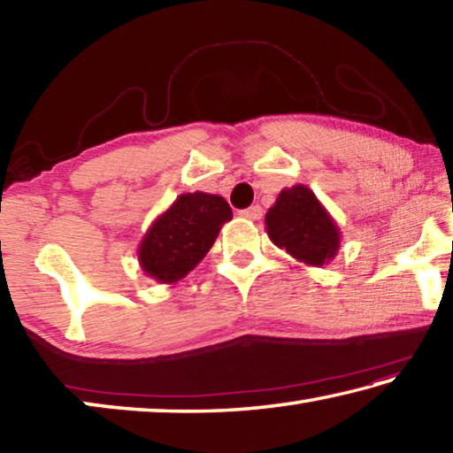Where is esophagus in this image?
I'll use <instances>...</instances> for the list:
<instances>
[{"instance_id": "obj_1", "label": "esophagus", "mask_w": 453, "mask_h": 453, "mask_svg": "<svg viewBox=\"0 0 453 453\" xmlns=\"http://www.w3.org/2000/svg\"><path fill=\"white\" fill-rule=\"evenodd\" d=\"M240 216L245 219H259L262 218V208H259V205H251V208L240 210Z\"/></svg>"}]
</instances>
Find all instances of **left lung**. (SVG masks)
Wrapping results in <instances>:
<instances>
[{
	"label": "left lung",
	"mask_w": 453,
	"mask_h": 453,
	"mask_svg": "<svg viewBox=\"0 0 453 453\" xmlns=\"http://www.w3.org/2000/svg\"><path fill=\"white\" fill-rule=\"evenodd\" d=\"M265 229L280 250L308 265H324L340 250V227L305 186L280 191L265 213Z\"/></svg>",
	"instance_id": "obj_1"
}]
</instances>
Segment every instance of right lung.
<instances>
[{
    "mask_svg": "<svg viewBox=\"0 0 453 453\" xmlns=\"http://www.w3.org/2000/svg\"><path fill=\"white\" fill-rule=\"evenodd\" d=\"M232 208L221 196L181 194L153 221L140 243V265L159 283H175L194 270L211 250Z\"/></svg>",
    "mask_w": 453,
    "mask_h": 453,
    "instance_id": "1",
    "label": "right lung"
}]
</instances>
